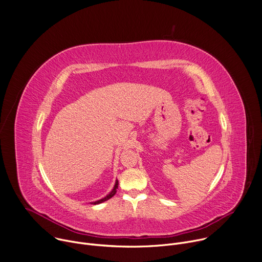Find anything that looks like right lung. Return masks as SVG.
<instances>
[{
    "mask_svg": "<svg viewBox=\"0 0 262 262\" xmlns=\"http://www.w3.org/2000/svg\"><path fill=\"white\" fill-rule=\"evenodd\" d=\"M118 188V180H116V182H115V185H114V187H113V189H112V191L108 194V195H106L104 199H101V200H99V201H97V202H94V203H92L93 205H98V204H101V203H103V202H106V201H108V200H110L115 193H116V189Z\"/></svg>",
    "mask_w": 262,
    "mask_h": 262,
    "instance_id": "1",
    "label": "right lung"
}]
</instances>
